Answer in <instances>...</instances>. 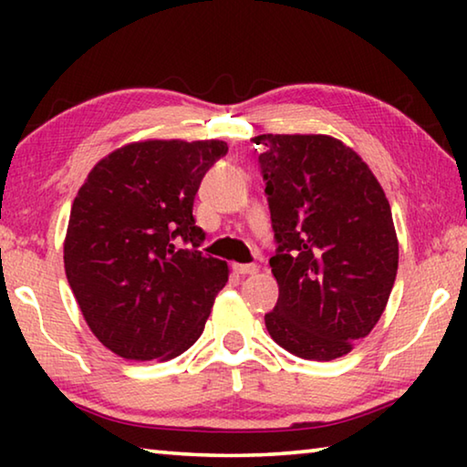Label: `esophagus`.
Instances as JSON below:
<instances>
[{
	"label": "esophagus",
	"mask_w": 467,
	"mask_h": 467,
	"mask_svg": "<svg viewBox=\"0 0 467 467\" xmlns=\"http://www.w3.org/2000/svg\"><path fill=\"white\" fill-rule=\"evenodd\" d=\"M233 270H234V274H239V275H253V274L259 272V265H255V264H234Z\"/></svg>",
	"instance_id": "34e87169"
}]
</instances>
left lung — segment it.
Listing matches in <instances>:
<instances>
[{"instance_id": "8db88e82", "label": "left lung", "mask_w": 467, "mask_h": 467, "mask_svg": "<svg viewBox=\"0 0 467 467\" xmlns=\"http://www.w3.org/2000/svg\"><path fill=\"white\" fill-rule=\"evenodd\" d=\"M255 144L278 243L270 265L280 295L265 327L295 357H344L377 326L398 274L389 202L336 138L264 133Z\"/></svg>"}]
</instances>
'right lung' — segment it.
Returning a JSON list of instances; mask_svg holds the SVG:
<instances>
[{"instance_id":"1","label":"right lung","mask_w":467,"mask_h":467,"mask_svg":"<svg viewBox=\"0 0 467 467\" xmlns=\"http://www.w3.org/2000/svg\"><path fill=\"white\" fill-rule=\"evenodd\" d=\"M226 152L220 140L136 141L102 158L78 192L66 275L92 334L117 357L175 358L202 336L228 265L200 251L193 200Z\"/></svg>"}]
</instances>
